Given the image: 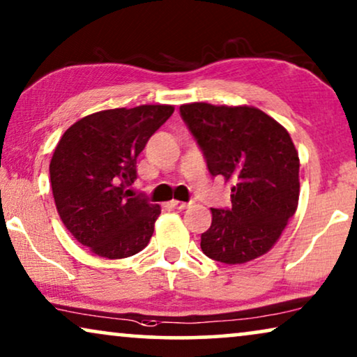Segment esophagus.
<instances>
[{
  "instance_id": "obj_1",
  "label": "esophagus",
  "mask_w": 357,
  "mask_h": 357,
  "mask_svg": "<svg viewBox=\"0 0 357 357\" xmlns=\"http://www.w3.org/2000/svg\"><path fill=\"white\" fill-rule=\"evenodd\" d=\"M170 204H172L174 208H177V209H185L188 206V203H185V202H178V199H172V202H170Z\"/></svg>"
}]
</instances>
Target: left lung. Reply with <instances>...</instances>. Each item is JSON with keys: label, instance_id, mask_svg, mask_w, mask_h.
Listing matches in <instances>:
<instances>
[{"label": "left lung", "instance_id": "8db88e82", "mask_svg": "<svg viewBox=\"0 0 357 357\" xmlns=\"http://www.w3.org/2000/svg\"><path fill=\"white\" fill-rule=\"evenodd\" d=\"M211 175L232 180V206L211 208L202 250L241 265L270 252L299 203V154L284 126L257 107L180 105Z\"/></svg>", "mask_w": 357, "mask_h": 357}]
</instances>
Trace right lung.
<instances>
[{
    "mask_svg": "<svg viewBox=\"0 0 357 357\" xmlns=\"http://www.w3.org/2000/svg\"><path fill=\"white\" fill-rule=\"evenodd\" d=\"M174 114L172 105L96 112L71 125L50 160L56 211L77 242L116 260L143 250L159 204L135 197L136 159Z\"/></svg>",
    "mask_w": 357,
    "mask_h": 357,
    "instance_id": "obj_1",
    "label": "right lung"
}]
</instances>
